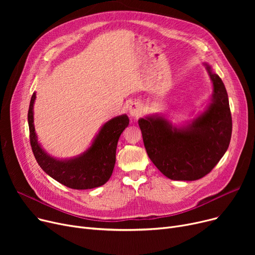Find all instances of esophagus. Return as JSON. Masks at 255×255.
<instances>
[{"label":"esophagus","instance_id":"esophagus-1","mask_svg":"<svg viewBox=\"0 0 255 255\" xmlns=\"http://www.w3.org/2000/svg\"><path fill=\"white\" fill-rule=\"evenodd\" d=\"M129 114L132 118H138L142 114V106L137 102L132 103L129 107Z\"/></svg>","mask_w":255,"mask_h":255}]
</instances>
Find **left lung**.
<instances>
[{"label": "left lung", "mask_w": 255, "mask_h": 255, "mask_svg": "<svg viewBox=\"0 0 255 255\" xmlns=\"http://www.w3.org/2000/svg\"><path fill=\"white\" fill-rule=\"evenodd\" d=\"M206 68L213 83L208 109L187 128L172 127L159 116L138 120L143 144L155 166L170 180L195 181L216 166L230 145L233 122L221 78Z\"/></svg>", "instance_id": "1"}]
</instances>
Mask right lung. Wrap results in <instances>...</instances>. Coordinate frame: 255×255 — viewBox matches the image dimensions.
<instances>
[{
  "mask_svg": "<svg viewBox=\"0 0 255 255\" xmlns=\"http://www.w3.org/2000/svg\"><path fill=\"white\" fill-rule=\"evenodd\" d=\"M35 98L36 93H33L28 122L32 151L40 167L52 179L72 189H92L105 184L113 173L118 140L129 124L128 117L122 115L106 122L92 145L82 155L68 160H58L47 155L37 141L33 117Z\"/></svg>",
  "mask_w": 255,
  "mask_h": 255,
  "instance_id": "1",
  "label": "right lung"
}]
</instances>
